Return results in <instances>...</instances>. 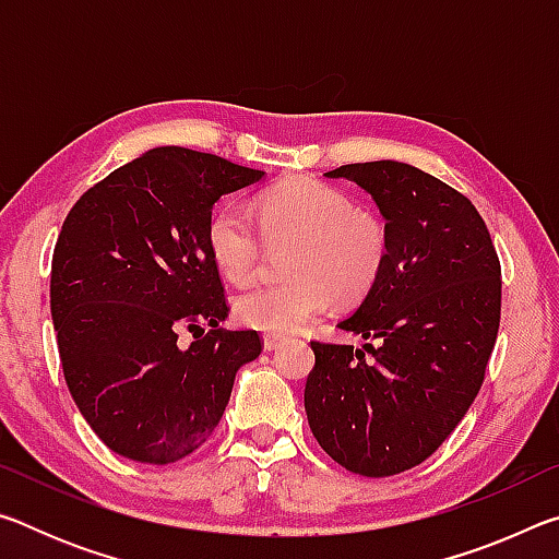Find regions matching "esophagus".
Wrapping results in <instances>:
<instances>
[{
  "mask_svg": "<svg viewBox=\"0 0 559 559\" xmlns=\"http://www.w3.org/2000/svg\"><path fill=\"white\" fill-rule=\"evenodd\" d=\"M281 345H283L281 337H273V335L263 337V349H269V353H273V349H278Z\"/></svg>",
  "mask_w": 559,
  "mask_h": 559,
  "instance_id": "esophagus-1",
  "label": "esophagus"
}]
</instances>
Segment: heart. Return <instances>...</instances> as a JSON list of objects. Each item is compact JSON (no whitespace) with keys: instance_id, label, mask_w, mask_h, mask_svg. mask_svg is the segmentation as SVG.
Instances as JSON below:
<instances>
[{"instance_id":"heart-1","label":"heart","mask_w":559,"mask_h":559,"mask_svg":"<svg viewBox=\"0 0 559 559\" xmlns=\"http://www.w3.org/2000/svg\"><path fill=\"white\" fill-rule=\"evenodd\" d=\"M257 222L271 246L290 249L286 281L263 283L234 298L241 325L290 335L323 313L330 298L357 302L374 288L390 259V231L370 210L316 177H290L257 200ZM257 224L236 204L216 206L206 222V249L226 278H253L263 259Z\"/></svg>"}]
</instances>
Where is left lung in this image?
<instances>
[{
    "mask_svg": "<svg viewBox=\"0 0 559 559\" xmlns=\"http://www.w3.org/2000/svg\"><path fill=\"white\" fill-rule=\"evenodd\" d=\"M325 175L372 194L390 259L337 323L377 345L310 343L306 414L330 459L384 478L427 461L476 400L500 325V261L468 197L421 169L380 159Z\"/></svg>",
    "mask_w": 559,
    "mask_h": 559,
    "instance_id": "1",
    "label": "left lung"
}]
</instances>
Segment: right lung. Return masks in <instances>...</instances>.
I'll list each match as a JSON object with an SVG mask.
<instances>
[{
	"label": "right lung",
	"mask_w": 559,
	"mask_h": 559,
	"mask_svg": "<svg viewBox=\"0 0 559 559\" xmlns=\"http://www.w3.org/2000/svg\"><path fill=\"white\" fill-rule=\"evenodd\" d=\"M261 169L187 147H155L71 206L51 261V318L66 384L110 451L175 463L212 437L257 330L229 316L206 222ZM210 326L206 334L203 328ZM189 329V348L176 343Z\"/></svg>",
	"instance_id": "obj_1"
}]
</instances>
